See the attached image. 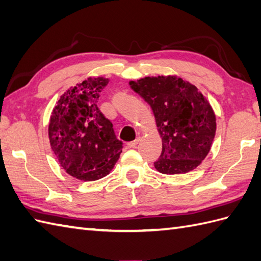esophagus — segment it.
<instances>
[{"mask_svg": "<svg viewBox=\"0 0 261 261\" xmlns=\"http://www.w3.org/2000/svg\"><path fill=\"white\" fill-rule=\"evenodd\" d=\"M139 141H141V137H137V138L135 139V141L127 143V146H128V147H130V148H135L136 146H137V144L139 143Z\"/></svg>", "mask_w": 261, "mask_h": 261, "instance_id": "esophagus-1", "label": "esophagus"}]
</instances>
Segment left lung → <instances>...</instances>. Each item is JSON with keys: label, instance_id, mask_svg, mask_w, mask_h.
I'll use <instances>...</instances> for the list:
<instances>
[{"label": "left lung", "instance_id": "left-lung-1", "mask_svg": "<svg viewBox=\"0 0 261 261\" xmlns=\"http://www.w3.org/2000/svg\"><path fill=\"white\" fill-rule=\"evenodd\" d=\"M129 86L150 105L162 137L155 168L162 174L178 175L200 165L212 147L216 115L198 88L175 75L147 76L130 81Z\"/></svg>", "mask_w": 261, "mask_h": 261}]
</instances>
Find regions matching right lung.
Returning a JSON list of instances; mask_svg holds the SVG:
<instances>
[{"instance_id": "obj_1", "label": "right lung", "mask_w": 261, "mask_h": 261, "mask_svg": "<svg viewBox=\"0 0 261 261\" xmlns=\"http://www.w3.org/2000/svg\"><path fill=\"white\" fill-rule=\"evenodd\" d=\"M109 79L88 77L60 97L48 124V138L59 163L68 175L84 181L111 173L122 152L113 124L97 101Z\"/></svg>"}]
</instances>
